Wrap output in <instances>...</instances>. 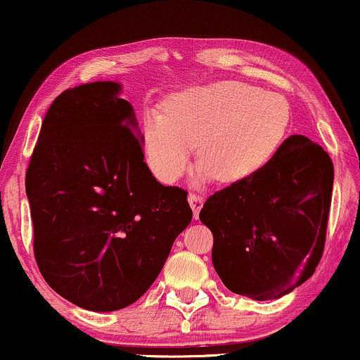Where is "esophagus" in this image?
<instances>
[{"instance_id": "obj_1", "label": "esophagus", "mask_w": 360, "mask_h": 360, "mask_svg": "<svg viewBox=\"0 0 360 360\" xmlns=\"http://www.w3.org/2000/svg\"><path fill=\"white\" fill-rule=\"evenodd\" d=\"M188 201H189V204H191V209H193V212H194V219H198L199 211H201V209H202L204 198H202V195H199V194L189 193Z\"/></svg>"}]
</instances>
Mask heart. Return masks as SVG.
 Instances as JSON below:
<instances>
[{"label": "heart", "instance_id": "heart-1", "mask_svg": "<svg viewBox=\"0 0 360 360\" xmlns=\"http://www.w3.org/2000/svg\"><path fill=\"white\" fill-rule=\"evenodd\" d=\"M290 106L277 93L234 79L189 86L172 94L166 111L146 109L141 144L149 169L161 183L183 176L199 141L202 161L194 181L222 177L238 183L262 171L288 138Z\"/></svg>", "mask_w": 360, "mask_h": 360}]
</instances>
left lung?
Masks as SVG:
<instances>
[{"mask_svg":"<svg viewBox=\"0 0 360 360\" xmlns=\"http://www.w3.org/2000/svg\"><path fill=\"white\" fill-rule=\"evenodd\" d=\"M334 186L329 154L290 136L257 174L217 191L199 219L214 236L212 264L231 292L269 301L314 274Z\"/></svg>","mask_w":360,"mask_h":360,"instance_id":"left-lung-1","label":"left lung"}]
</instances>
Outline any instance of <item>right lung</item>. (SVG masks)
<instances>
[{
	"mask_svg": "<svg viewBox=\"0 0 360 360\" xmlns=\"http://www.w3.org/2000/svg\"><path fill=\"white\" fill-rule=\"evenodd\" d=\"M120 94L116 81L63 91L26 171L41 274L94 312L138 301L193 219L188 193L149 171L134 109Z\"/></svg>",
	"mask_w": 360,
	"mask_h": 360,
	"instance_id": "obj_1",
	"label": "right lung"
}]
</instances>
